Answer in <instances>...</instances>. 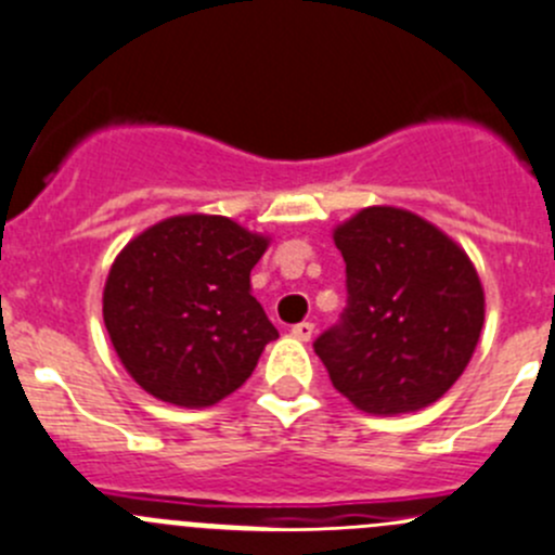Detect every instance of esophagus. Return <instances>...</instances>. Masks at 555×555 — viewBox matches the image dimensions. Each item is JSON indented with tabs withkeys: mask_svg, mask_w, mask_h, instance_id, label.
<instances>
[{
	"mask_svg": "<svg viewBox=\"0 0 555 555\" xmlns=\"http://www.w3.org/2000/svg\"><path fill=\"white\" fill-rule=\"evenodd\" d=\"M293 336L298 341H309L314 336V322H298V325H293Z\"/></svg>",
	"mask_w": 555,
	"mask_h": 555,
	"instance_id": "obj_1",
	"label": "esophagus"
}]
</instances>
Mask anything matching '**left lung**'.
Returning <instances> with one entry per match:
<instances>
[{
    "mask_svg": "<svg viewBox=\"0 0 555 555\" xmlns=\"http://www.w3.org/2000/svg\"><path fill=\"white\" fill-rule=\"evenodd\" d=\"M347 262L341 325L314 341L333 387L360 412L431 406L475 354L486 293L475 262L428 219L369 206L333 230Z\"/></svg>",
    "mask_w": 555,
    "mask_h": 555,
    "instance_id": "1",
    "label": "left lung"
}]
</instances>
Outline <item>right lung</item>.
Returning a JSON list of instances; mask_svg holds the SVG:
<instances>
[{
    "label": "right lung",
    "instance_id": "1",
    "mask_svg": "<svg viewBox=\"0 0 555 555\" xmlns=\"http://www.w3.org/2000/svg\"><path fill=\"white\" fill-rule=\"evenodd\" d=\"M271 238L214 214H181L134 235L113 260L102 320L118 360L149 396L214 406L279 338L249 273Z\"/></svg>",
    "mask_w": 555,
    "mask_h": 555
}]
</instances>
